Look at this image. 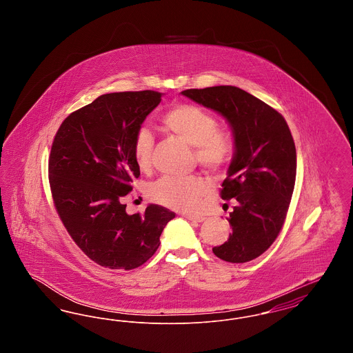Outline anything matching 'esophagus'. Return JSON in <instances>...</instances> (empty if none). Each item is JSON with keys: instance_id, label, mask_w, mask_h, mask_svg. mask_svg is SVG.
Segmentation results:
<instances>
[{"instance_id": "obj_1", "label": "esophagus", "mask_w": 353, "mask_h": 353, "mask_svg": "<svg viewBox=\"0 0 353 353\" xmlns=\"http://www.w3.org/2000/svg\"><path fill=\"white\" fill-rule=\"evenodd\" d=\"M183 217L189 219V221H193V222H202L203 221V217H201V216H194V214H188V213H183Z\"/></svg>"}]
</instances>
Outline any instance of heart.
Masks as SVG:
<instances>
[{
	"label": "heart",
	"mask_w": 353,
	"mask_h": 353,
	"mask_svg": "<svg viewBox=\"0 0 353 353\" xmlns=\"http://www.w3.org/2000/svg\"><path fill=\"white\" fill-rule=\"evenodd\" d=\"M161 125L189 145L197 163L208 170L219 172L233 159L234 134L219 127L216 117L201 105L193 103H176L160 115ZM154 145L153 134L147 128H140L134 137L132 154L137 168L151 167ZM210 192V183L199 174L188 177H163L152 185V201L170 209L193 212L199 209L202 199Z\"/></svg>",
	"instance_id": "1"
}]
</instances>
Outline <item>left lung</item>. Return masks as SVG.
I'll use <instances>...</instances> for the list:
<instances>
[{
	"label": "left lung",
	"instance_id": "left-lung-1",
	"mask_svg": "<svg viewBox=\"0 0 353 353\" xmlns=\"http://www.w3.org/2000/svg\"><path fill=\"white\" fill-rule=\"evenodd\" d=\"M219 112L232 125L233 161L221 199L234 201L233 233L213 252L222 261L245 263L274 243L285 225L296 177V150L285 118L265 101L234 85L181 92Z\"/></svg>",
	"mask_w": 353,
	"mask_h": 353
}]
</instances>
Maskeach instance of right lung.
Here are the masks:
<instances>
[{
    "instance_id": "add662e5",
    "label": "right lung",
    "mask_w": 353,
    "mask_h": 353,
    "mask_svg": "<svg viewBox=\"0 0 353 353\" xmlns=\"http://www.w3.org/2000/svg\"><path fill=\"white\" fill-rule=\"evenodd\" d=\"M161 97L152 90L104 94L70 114L51 145L49 183L57 213L78 248L107 269L145 263L176 216L160 205L130 216L121 202L140 176L134 134Z\"/></svg>"
}]
</instances>
